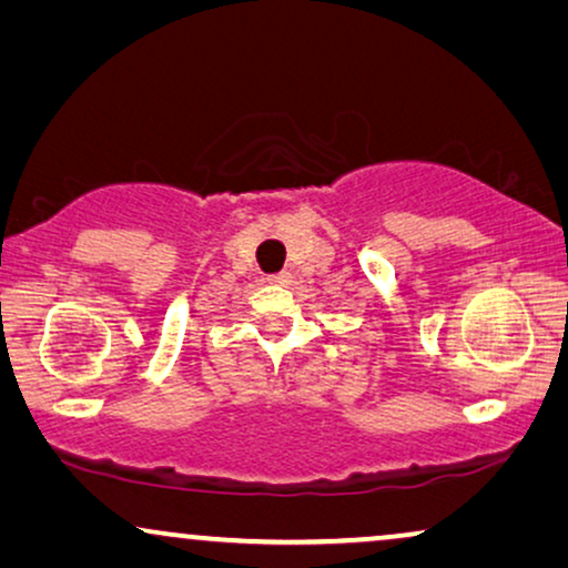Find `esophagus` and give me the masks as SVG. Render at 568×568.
<instances>
[{"label":"esophagus","mask_w":568,"mask_h":568,"mask_svg":"<svg viewBox=\"0 0 568 568\" xmlns=\"http://www.w3.org/2000/svg\"><path fill=\"white\" fill-rule=\"evenodd\" d=\"M268 282H271V284H278V286H286V284L292 282V274H290V271H282V274L268 276Z\"/></svg>","instance_id":"34e87169"}]
</instances>
